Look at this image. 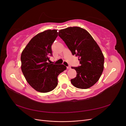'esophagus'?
<instances>
[{
    "instance_id": "esophagus-1",
    "label": "esophagus",
    "mask_w": 126,
    "mask_h": 126,
    "mask_svg": "<svg viewBox=\"0 0 126 126\" xmlns=\"http://www.w3.org/2000/svg\"><path fill=\"white\" fill-rule=\"evenodd\" d=\"M70 68H71V67L70 66H68L67 67V69H70Z\"/></svg>"
}]
</instances>
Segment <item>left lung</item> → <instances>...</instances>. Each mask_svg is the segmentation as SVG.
Wrapping results in <instances>:
<instances>
[{"instance_id": "8db88e82", "label": "left lung", "mask_w": 126, "mask_h": 126, "mask_svg": "<svg viewBox=\"0 0 126 126\" xmlns=\"http://www.w3.org/2000/svg\"><path fill=\"white\" fill-rule=\"evenodd\" d=\"M58 36L71 51L78 57L80 66L72 67L77 76L71 79L74 87L86 89L94 86L99 79L104 68V56L93 37L86 30L79 27L61 29Z\"/></svg>"}]
</instances>
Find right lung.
<instances>
[{"label":"right lung","instance_id":"obj_1","mask_svg":"<svg viewBox=\"0 0 126 126\" xmlns=\"http://www.w3.org/2000/svg\"><path fill=\"white\" fill-rule=\"evenodd\" d=\"M56 29L38 33L30 40L21 55V69L32 88L40 93H48L58 85L57 77L66 67L47 63L52 56L51 45L58 36Z\"/></svg>","mask_w":126,"mask_h":126}]
</instances>
